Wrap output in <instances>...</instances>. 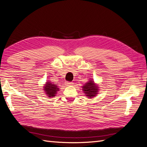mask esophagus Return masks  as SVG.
<instances>
[{"label":"esophagus","instance_id":"34e87169","mask_svg":"<svg viewBox=\"0 0 147 147\" xmlns=\"http://www.w3.org/2000/svg\"><path fill=\"white\" fill-rule=\"evenodd\" d=\"M65 84H66V85H67V86H70V85H71L73 84V82H65Z\"/></svg>","mask_w":147,"mask_h":147}]
</instances>
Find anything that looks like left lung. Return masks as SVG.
<instances>
[{
	"label": "left lung",
	"instance_id": "8db88e82",
	"mask_svg": "<svg viewBox=\"0 0 147 147\" xmlns=\"http://www.w3.org/2000/svg\"><path fill=\"white\" fill-rule=\"evenodd\" d=\"M99 87L97 86L92 80H90L87 83L82 86V90L85 94V96L89 98H92L97 94L99 91Z\"/></svg>",
	"mask_w": 147,
	"mask_h": 147
}]
</instances>
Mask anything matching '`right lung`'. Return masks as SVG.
Listing matches in <instances>:
<instances>
[{
  "mask_svg": "<svg viewBox=\"0 0 147 147\" xmlns=\"http://www.w3.org/2000/svg\"><path fill=\"white\" fill-rule=\"evenodd\" d=\"M44 87V91L47 95L49 97H53L56 94V92L59 91V88H58V86L56 84H52L51 82L48 81L45 84Z\"/></svg>",
  "mask_w": 147,
  "mask_h": 147,
  "instance_id": "obj_1",
  "label": "right lung"
}]
</instances>
